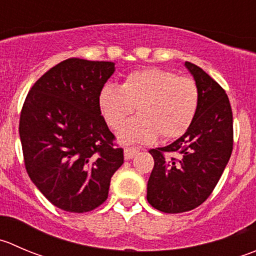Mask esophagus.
<instances>
[{
	"label": "esophagus",
	"mask_w": 256,
	"mask_h": 256,
	"mask_svg": "<svg viewBox=\"0 0 256 256\" xmlns=\"http://www.w3.org/2000/svg\"><path fill=\"white\" fill-rule=\"evenodd\" d=\"M138 151H140V148H134V146H128V148H125V150H124V156H125V160H131V158H132L136 154H138Z\"/></svg>",
	"instance_id": "1"
}]
</instances>
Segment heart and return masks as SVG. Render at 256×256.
Here are the masks:
<instances>
[{
	"label": "heart",
	"instance_id": "b5f03b06",
	"mask_svg": "<svg viewBox=\"0 0 256 256\" xmlns=\"http://www.w3.org/2000/svg\"><path fill=\"white\" fill-rule=\"evenodd\" d=\"M98 102L102 118L115 130L138 108L140 115L122 126L118 138L124 144H148L158 135L174 140L188 130L199 106V91L191 78L146 68L128 74L121 86L104 85Z\"/></svg>",
	"mask_w": 256,
	"mask_h": 256
}]
</instances>
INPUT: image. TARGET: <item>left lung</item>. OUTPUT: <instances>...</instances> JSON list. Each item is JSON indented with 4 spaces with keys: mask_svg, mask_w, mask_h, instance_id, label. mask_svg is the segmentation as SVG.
Wrapping results in <instances>:
<instances>
[{
    "mask_svg": "<svg viewBox=\"0 0 256 256\" xmlns=\"http://www.w3.org/2000/svg\"><path fill=\"white\" fill-rule=\"evenodd\" d=\"M199 91V106L188 130L165 148H152L148 202L168 214L202 205L216 186L232 151V112L222 86L199 66L185 62Z\"/></svg>",
    "mask_w": 256,
    "mask_h": 256,
    "instance_id": "left-lung-1",
    "label": "left lung"
}]
</instances>
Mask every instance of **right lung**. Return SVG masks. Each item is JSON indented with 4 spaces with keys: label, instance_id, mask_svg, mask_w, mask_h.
Masks as SVG:
<instances>
[{
    "label": "right lung",
    "instance_id": "right-lung-1",
    "mask_svg": "<svg viewBox=\"0 0 256 256\" xmlns=\"http://www.w3.org/2000/svg\"><path fill=\"white\" fill-rule=\"evenodd\" d=\"M115 64L68 58L34 82L20 118L27 174L51 204L88 212L108 195L110 181L124 164V150L98 108V92Z\"/></svg>",
    "mask_w": 256,
    "mask_h": 256
}]
</instances>
